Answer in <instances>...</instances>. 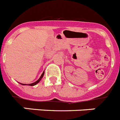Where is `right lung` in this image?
<instances>
[{"label":"right lung","mask_w":120,"mask_h":120,"mask_svg":"<svg viewBox=\"0 0 120 120\" xmlns=\"http://www.w3.org/2000/svg\"><path fill=\"white\" fill-rule=\"evenodd\" d=\"M44 71L43 72V73H42V75H41V76H40V78H39V79H38V80H37V81L35 82H34V83H30V84H27V85H29V86H34V85H37V83H39V82H40V80H41V79L43 78V76H44ZM19 83H20V84L22 85H26V84H24V83H20V82H19Z\"/></svg>","instance_id":"obj_1"}]
</instances>
